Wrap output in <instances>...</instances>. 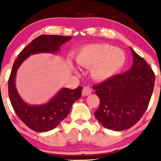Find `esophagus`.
Segmentation results:
<instances>
[{
	"label": "esophagus",
	"instance_id": "34e87169",
	"mask_svg": "<svg viewBox=\"0 0 161 161\" xmlns=\"http://www.w3.org/2000/svg\"><path fill=\"white\" fill-rule=\"evenodd\" d=\"M92 92V88H89V87H88V86H86L83 88L82 95V96H87V95H90Z\"/></svg>",
	"mask_w": 161,
	"mask_h": 161
}]
</instances>
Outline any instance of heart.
<instances>
[{
    "label": "heart",
    "instance_id": "b5f03b06",
    "mask_svg": "<svg viewBox=\"0 0 161 161\" xmlns=\"http://www.w3.org/2000/svg\"><path fill=\"white\" fill-rule=\"evenodd\" d=\"M126 55L123 50L108 44H94L82 47L75 56V62L90 68L96 81H105L117 74L124 66Z\"/></svg>",
    "mask_w": 161,
    "mask_h": 161
}]
</instances>
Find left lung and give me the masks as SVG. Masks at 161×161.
<instances>
[{
    "instance_id": "obj_1",
    "label": "left lung",
    "mask_w": 161,
    "mask_h": 161,
    "mask_svg": "<svg viewBox=\"0 0 161 161\" xmlns=\"http://www.w3.org/2000/svg\"><path fill=\"white\" fill-rule=\"evenodd\" d=\"M130 49L133 56L132 67L93 86L100 98L94 114L101 124L110 130L123 131L133 126L147 110L154 90V72Z\"/></svg>"
}]
</instances>
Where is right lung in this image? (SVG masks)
<instances>
[{"mask_svg":"<svg viewBox=\"0 0 161 161\" xmlns=\"http://www.w3.org/2000/svg\"><path fill=\"white\" fill-rule=\"evenodd\" d=\"M72 37L42 35L37 37L19 53L14 62L8 81V92L11 104L18 117L29 128L38 132H45L56 127L67 116L75 101L81 97L82 87L74 90L61 88L54 97L43 104L31 105L22 99L15 85L17 69L30 55L41 53H56L60 47Z\"/></svg>","mask_w":161,"mask_h":161,"instance_id":"obj_1","label":"right lung"}]
</instances>
